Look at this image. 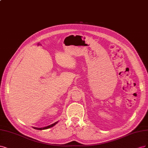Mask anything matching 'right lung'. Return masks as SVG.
<instances>
[{
	"label": "right lung",
	"instance_id": "1",
	"mask_svg": "<svg viewBox=\"0 0 148 148\" xmlns=\"http://www.w3.org/2000/svg\"><path fill=\"white\" fill-rule=\"evenodd\" d=\"M58 123V122H56L53 123V124H51V125H49V126H47V127H43V128H36V127H33V128H34V129H37V130H45V129H47V128H50V127H53L54 125H56V123Z\"/></svg>",
	"mask_w": 148,
	"mask_h": 148
}]
</instances>
